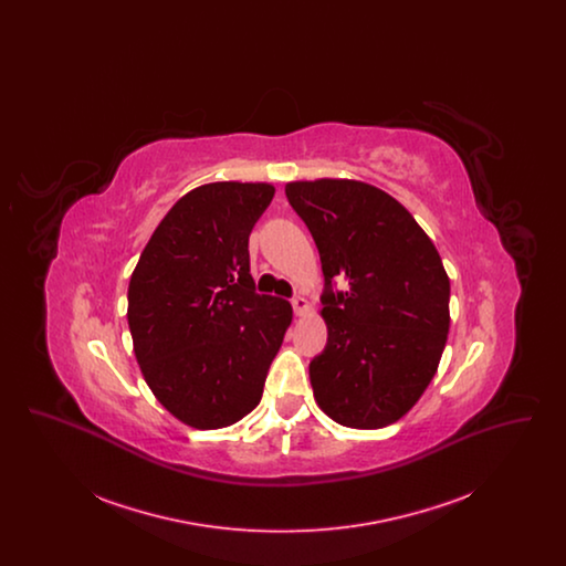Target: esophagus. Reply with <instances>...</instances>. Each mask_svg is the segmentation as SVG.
Wrapping results in <instances>:
<instances>
[{
    "label": "esophagus",
    "mask_w": 566,
    "mask_h": 566,
    "mask_svg": "<svg viewBox=\"0 0 566 566\" xmlns=\"http://www.w3.org/2000/svg\"><path fill=\"white\" fill-rule=\"evenodd\" d=\"M293 310H295V314L298 318H305V316L310 314L312 305H310V301H307L305 296H295V298H293Z\"/></svg>",
    "instance_id": "obj_1"
}]
</instances>
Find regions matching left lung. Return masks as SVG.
Listing matches in <instances>:
<instances>
[{"mask_svg": "<svg viewBox=\"0 0 566 566\" xmlns=\"http://www.w3.org/2000/svg\"><path fill=\"white\" fill-rule=\"evenodd\" d=\"M286 197L321 252L328 339L310 363L314 399L342 427L381 429L418 403L450 331V277L416 218L350 178L295 180ZM344 276L346 294L329 280Z\"/></svg>", "mask_w": 566, "mask_h": 566, "instance_id": "8db88e82", "label": "left lung"}]
</instances>
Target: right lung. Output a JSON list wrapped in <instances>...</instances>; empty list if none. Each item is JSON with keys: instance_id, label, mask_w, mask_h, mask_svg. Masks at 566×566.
<instances>
[{"instance_id": "add662e5", "label": "right lung", "mask_w": 566, "mask_h": 566, "mask_svg": "<svg viewBox=\"0 0 566 566\" xmlns=\"http://www.w3.org/2000/svg\"><path fill=\"white\" fill-rule=\"evenodd\" d=\"M270 182H210L163 216L129 280L127 321L142 376L182 424L240 422L263 395L293 307L254 293L248 238Z\"/></svg>"}]
</instances>
